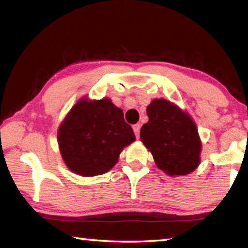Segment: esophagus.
Instances as JSON below:
<instances>
[{
  "label": "esophagus",
  "mask_w": 248,
  "mask_h": 248,
  "mask_svg": "<svg viewBox=\"0 0 248 248\" xmlns=\"http://www.w3.org/2000/svg\"><path fill=\"white\" fill-rule=\"evenodd\" d=\"M140 128H141V124H134V125H133V131H134V134H136V137H137V138L139 137Z\"/></svg>",
  "instance_id": "34e87169"
}]
</instances>
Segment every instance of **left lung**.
I'll return each instance as SVG.
<instances>
[{"label":"left lung","instance_id":"obj_1","mask_svg":"<svg viewBox=\"0 0 248 248\" xmlns=\"http://www.w3.org/2000/svg\"><path fill=\"white\" fill-rule=\"evenodd\" d=\"M146 114L149 121L140 138L158 169L170 176L194 171L200 163L201 142L190 116L166 99H154Z\"/></svg>","mask_w":248,"mask_h":248}]
</instances>
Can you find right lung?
Masks as SVG:
<instances>
[{"label": "right lung", "mask_w": 248, "mask_h": 248, "mask_svg": "<svg viewBox=\"0 0 248 248\" xmlns=\"http://www.w3.org/2000/svg\"><path fill=\"white\" fill-rule=\"evenodd\" d=\"M136 140L123 109L110 99L75 104L58 131L59 148L66 166L82 176L102 175L112 169L124 146Z\"/></svg>", "instance_id": "right-lung-1"}]
</instances>
